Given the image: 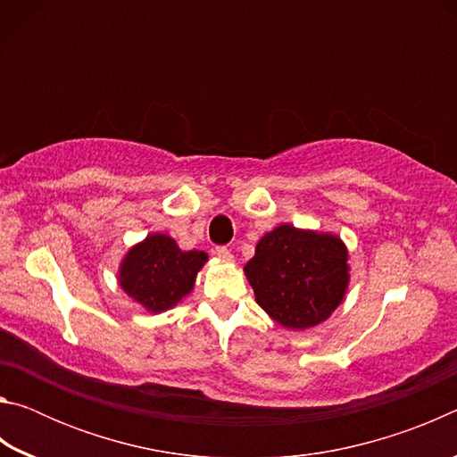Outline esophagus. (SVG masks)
Here are the masks:
<instances>
[{
  "label": "esophagus",
  "instance_id": "1",
  "mask_svg": "<svg viewBox=\"0 0 457 457\" xmlns=\"http://www.w3.org/2000/svg\"><path fill=\"white\" fill-rule=\"evenodd\" d=\"M215 256H218L220 260H223V262H231L234 260V253H231L228 247H218V250H215Z\"/></svg>",
  "mask_w": 457,
  "mask_h": 457
}]
</instances>
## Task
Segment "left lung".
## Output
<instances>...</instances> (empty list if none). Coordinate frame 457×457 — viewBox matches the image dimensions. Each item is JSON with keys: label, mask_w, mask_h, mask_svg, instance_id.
I'll return each instance as SVG.
<instances>
[{"label": "left lung", "mask_w": 457, "mask_h": 457, "mask_svg": "<svg viewBox=\"0 0 457 457\" xmlns=\"http://www.w3.org/2000/svg\"><path fill=\"white\" fill-rule=\"evenodd\" d=\"M244 274L270 319L306 330L343 304L351 282L349 247L330 231L280 223L260 237Z\"/></svg>", "instance_id": "8db88e82"}]
</instances>
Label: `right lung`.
Segmentation results:
<instances>
[{
	"instance_id": "1",
	"label": "right lung",
	"mask_w": 457,
	"mask_h": 457,
	"mask_svg": "<svg viewBox=\"0 0 457 457\" xmlns=\"http://www.w3.org/2000/svg\"><path fill=\"white\" fill-rule=\"evenodd\" d=\"M205 262V252H183L171 236L154 231L129 247L119 264L117 280L133 303L159 314L189 296Z\"/></svg>"
}]
</instances>
